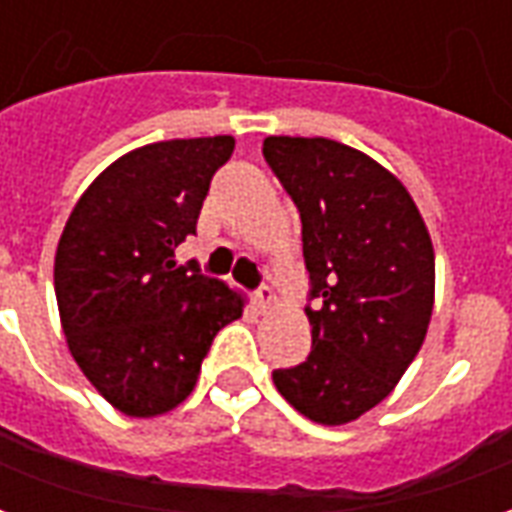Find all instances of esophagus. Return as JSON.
<instances>
[{
  "instance_id": "34e87169",
  "label": "esophagus",
  "mask_w": 512,
  "mask_h": 512,
  "mask_svg": "<svg viewBox=\"0 0 512 512\" xmlns=\"http://www.w3.org/2000/svg\"><path fill=\"white\" fill-rule=\"evenodd\" d=\"M255 310L257 312H268L271 310V307H274V301H277V296H274V293H271V290L268 288H263V290H257L255 293Z\"/></svg>"
}]
</instances>
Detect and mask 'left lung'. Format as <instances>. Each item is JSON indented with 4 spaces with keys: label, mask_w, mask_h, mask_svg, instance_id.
<instances>
[{
    "label": "left lung",
    "mask_w": 512,
    "mask_h": 512,
    "mask_svg": "<svg viewBox=\"0 0 512 512\" xmlns=\"http://www.w3.org/2000/svg\"><path fill=\"white\" fill-rule=\"evenodd\" d=\"M263 156L296 202L315 310L307 362L274 386L318 425L378 406L428 334L436 255L428 224L397 175L326 136H268Z\"/></svg>",
    "instance_id": "obj_1"
}]
</instances>
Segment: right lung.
Instances as JSON below:
<instances>
[{
  "label": "right lung",
  "instance_id": "right-lung-1",
  "mask_svg": "<svg viewBox=\"0 0 512 512\" xmlns=\"http://www.w3.org/2000/svg\"><path fill=\"white\" fill-rule=\"evenodd\" d=\"M233 136L142 145L87 186L54 257L68 351L106 403L136 419L180 406L216 332L246 299L219 279L175 268Z\"/></svg>",
  "mask_w": 512,
  "mask_h": 512
}]
</instances>
